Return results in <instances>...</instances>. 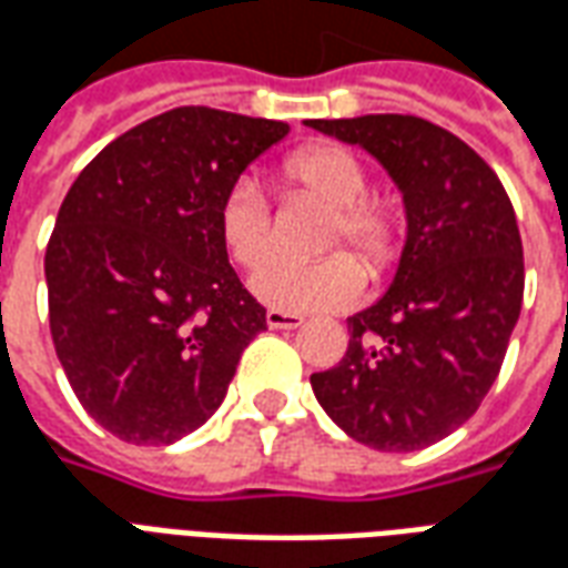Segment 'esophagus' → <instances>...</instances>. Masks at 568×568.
Masks as SVG:
<instances>
[{
	"label": "esophagus",
	"mask_w": 568,
	"mask_h": 568,
	"mask_svg": "<svg viewBox=\"0 0 568 568\" xmlns=\"http://www.w3.org/2000/svg\"><path fill=\"white\" fill-rule=\"evenodd\" d=\"M264 320H267L271 328H297V325H304V316H301V313H288V310H276V307L267 310V316H264Z\"/></svg>",
	"instance_id": "1"
}]
</instances>
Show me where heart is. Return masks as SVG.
Returning a JSON list of instances; mask_svg holds the SVG:
<instances>
[{"label": "heart", "mask_w": 568, "mask_h": 568, "mask_svg": "<svg viewBox=\"0 0 568 568\" xmlns=\"http://www.w3.org/2000/svg\"><path fill=\"white\" fill-rule=\"evenodd\" d=\"M288 200H313L328 206L316 252L332 256L310 264H264L252 276L261 301L288 313L337 310L353 304L365 288L364 268L371 280H383L405 255L410 215L405 200L368 191L371 173L353 151L332 142H310L285 154L276 170ZM219 240L240 267H258L273 248V219L267 200L248 179L227 187L215 210ZM356 254L364 268L352 258Z\"/></svg>", "instance_id": "obj_1"}]
</instances>
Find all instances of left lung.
<instances>
[{"label":"left lung","instance_id":"left-lung-1","mask_svg":"<svg viewBox=\"0 0 568 568\" xmlns=\"http://www.w3.org/2000/svg\"><path fill=\"white\" fill-rule=\"evenodd\" d=\"M371 151L405 194L410 234L389 292L346 320V356L310 377L358 444L410 453L475 417L524 304V243L499 175L417 115L307 121Z\"/></svg>","mask_w":568,"mask_h":568}]
</instances>
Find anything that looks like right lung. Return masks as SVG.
<instances>
[{"label":"right lung","instance_id":"right-lung-1","mask_svg":"<svg viewBox=\"0 0 568 568\" xmlns=\"http://www.w3.org/2000/svg\"><path fill=\"white\" fill-rule=\"evenodd\" d=\"M283 121L179 105L109 142L69 187L44 252L48 320L81 407L128 444H173L219 410L267 310L215 210Z\"/></svg>","mask_w":568,"mask_h":568}]
</instances>
